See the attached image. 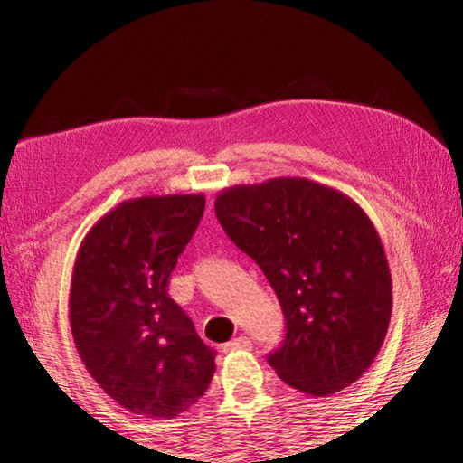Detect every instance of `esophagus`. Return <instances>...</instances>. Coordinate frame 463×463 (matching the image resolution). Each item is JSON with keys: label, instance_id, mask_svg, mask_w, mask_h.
<instances>
[{"label": "esophagus", "instance_id": "34e87169", "mask_svg": "<svg viewBox=\"0 0 463 463\" xmlns=\"http://www.w3.org/2000/svg\"><path fill=\"white\" fill-rule=\"evenodd\" d=\"M246 347H250V339L249 337H242V335H240V337H236V339H232L230 344H225L223 345V352H236V350H246Z\"/></svg>", "mask_w": 463, "mask_h": 463}]
</instances>
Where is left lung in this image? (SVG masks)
<instances>
[{
  "instance_id": "obj_1",
  "label": "left lung",
  "mask_w": 463,
  "mask_h": 463,
  "mask_svg": "<svg viewBox=\"0 0 463 463\" xmlns=\"http://www.w3.org/2000/svg\"><path fill=\"white\" fill-rule=\"evenodd\" d=\"M214 213L282 306L287 337L268 356L278 377L309 396L358 382L392 316L388 259L363 208L322 183L278 176L223 189Z\"/></svg>"
}]
</instances>
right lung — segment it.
I'll list each match as a JSON object with an SVG mask.
<instances>
[{"label": "right lung", "instance_id": "right-lung-1", "mask_svg": "<svg viewBox=\"0 0 463 463\" xmlns=\"http://www.w3.org/2000/svg\"><path fill=\"white\" fill-rule=\"evenodd\" d=\"M202 194L145 195L100 217L75 257L69 320L81 363L130 413L175 420L214 375V350L168 297Z\"/></svg>", "mask_w": 463, "mask_h": 463}]
</instances>
